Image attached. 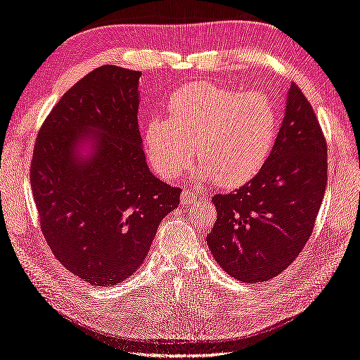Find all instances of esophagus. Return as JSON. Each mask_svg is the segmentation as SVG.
Segmentation results:
<instances>
[{"mask_svg": "<svg viewBox=\"0 0 360 360\" xmlns=\"http://www.w3.org/2000/svg\"><path fill=\"white\" fill-rule=\"evenodd\" d=\"M195 200H198V196L191 190H186L181 195V205H190V204H193Z\"/></svg>", "mask_w": 360, "mask_h": 360, "instance_id": "obj_1", "label": "esophagus"}]
</instances>
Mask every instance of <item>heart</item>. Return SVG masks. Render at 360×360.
<instances>
[{
  "mask_svg": "<svg viewBox=\"0 0 360 360\" xmlns=\"http://www.w3.org/2000/svg\"><path fill=\"white\" fill-rule=\"evenodd\" d=\"M276 131L278 112L265 94L196 82L173 91L169 116L146 122L144 146L165 179L181 176L198 153L200 176L233 188L262 169Z\"/></svg>",
  "mask_w": 360,
  "mask_h": 360,
  "instance_id": "1",
  "label": "heart"
}]
</instances>
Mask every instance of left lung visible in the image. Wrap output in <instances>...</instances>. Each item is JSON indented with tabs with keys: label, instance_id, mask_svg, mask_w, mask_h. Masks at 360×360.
Returning <instances> with one entry per match:
<instances>
[{
	"label": "left lung",
	"instance_id": "left-lung-1",
	"mask_svg": "<svg viewBox=\"0 0 360 360\" xmlns=\"http://www.w3.org/2000/svg\"><path fill=\"white\" fill-rule=\"evenodd\" d=\"M327 139L295 82L269 160L255 178L212 198L218 218L207 235L216 262L255 283L282 273L310 239L327 186Z\"/></svg>",
	"mask_w": 360,
	"mask_h": 360
}]
</instances>
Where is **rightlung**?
Instances as JSON below:
<instances>
[{
    "mask_svg": "<svg viewBox=\"0 0 360 360\" xmlns=\"http://www.w3.org/2000/svg\"><path fill=\"white\" fill-rule=\"evenodd\" d=\"M141 72L101 65L69 89L41 125L30 186L41 231L67 270L118 285L144 262L181 188L148 170L138 125ZM94 142L82 162L79 142Z\"/></svg>",
    "mask_w": 360,
    "mask_h": 360,
    "instance_id": "obj_1",
    "label": "right lung"
}]
</instances>
